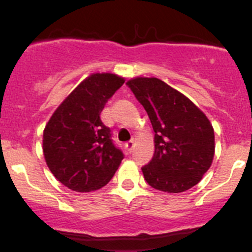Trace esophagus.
Returning <instances> with one entry per match:
<instances>
[{
  "instance_id": "obj_1",
  "label": "esophagus",
  "mask_w": 252,
  "mask_h": 252,
  "mask_svg": "<svg viewBox=\"0 0 252 252\" xmlns=\"http://www.w3.org/2000/svg\"><path fill=\"white\" fill-rule=\"evenodd\" d=\"M134 145H135V141H134V139H131L130 141H128V142H126V149H128V151L130 152V154H131V152H133Z\"/></svg>"
}]
</instances>
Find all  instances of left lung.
<instances>
[{
  "instance_id": "1",
  "label": "left lung",
  "mask_w": 252,
  "mask_h": 252,
  "mask_svg": "<svg viewBox=\"0 0 252 252\" xmlns=\"http://www.w3.org/2000/svg\"><path fill=\"white\" fill-rule=\"evenodd\" d=\"M147 112L155 131V154L141 168L150 187L183 192L196 185L215 156V131L187 96L157 78L126 81Z\"/></svg>"
}]
</instances>
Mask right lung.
Wrapping results in <instances>:
<instances>
[{
    "mask_svg": "<svg viewBox=\"0 0 252 252\" xmlns=\"http://www.w3.org/2000/svg\"><path fill=\"white\" fill-rule=\"evenodd\" d=\"M124 81L112 73L89 75L58 106L45 126V161L56 179L70 190L101 189L123 159V152L114 146L110 128L100 114Z\"/></svg>",
    "mask_w": 252,
    "mask_h": 252,
    "instance_id": "1",
    "label": "right lung"
}]
</instances>
